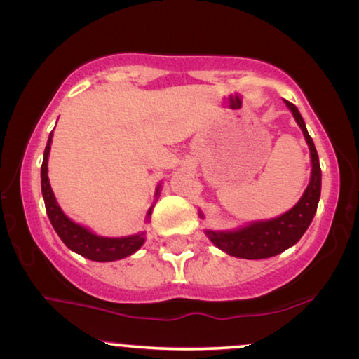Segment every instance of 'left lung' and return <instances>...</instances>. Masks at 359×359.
<instances>
[{
  "label": "left lung",
  "instance_id": "obj_1",
  "mask_svg": "<svg viewBox=\"0 0 359 359\" xmlns=\"http://www.w3.org/2000/svg\"><path fill=\"white\" fill-rule=\"evenodd\" d=\"M286 104L291 109L299 127L302 129L304 137H306L309 144V149H311V183H309L307 189L304 191L301 201L291 210L283 214L281 217H276L273 220H263V222H253L240 230H233V232H214V230H208L205 232L215 247L224 250L225 253L232 255V257L262 259L284 252V250H287L294 243L299 242V238L309 229L313 215L317 212L322 188V170L320 163H318L316 145H313L312 137L309 135L306 122H304L297 107L289 101H286Z\"/></svg>",
  "mask_w": 359,
  "mask_h": 359
}]
</instances>
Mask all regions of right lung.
Masks as SVG:
<instances>
[{"label":"right lung","mask_w":359,"mask_h":359,"mask_svg":"<svg viewBox=\"0 0 359 359\" xmlns=\"http://www.w3.org/2000/svg\"><path fill=\"white\" fill-rule=\"evenodd\" d=\"M52 144V132L48 137L46 151H43V161L41 168V183H42V196L43 203H46V210L50 220L52 227L55 229L58 237L62 238V242L67 245L72 252H75L81 257L93 262H114V259L126 258L137 252L145 242V233L139 235H130V237H121V238H106V237H97V235L91 233L90 230L81 227L75 222H72L65 214L62 212L60 205L57 204L55 196L52 193L50 183H48L47 176V160H48V151H50ZM158 193V189H156ZM151 214V209L149 210V215Z\"/></svg>","instance_id":"1"}]
</instances>
